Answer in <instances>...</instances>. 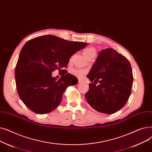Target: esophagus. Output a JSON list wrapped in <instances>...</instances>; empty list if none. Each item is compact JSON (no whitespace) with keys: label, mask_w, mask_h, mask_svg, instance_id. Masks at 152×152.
Returning a JSON list of instances; mask_svg holds the SVG:
<instances>
[{"label":"esophagus","mask_w":152,"mask_h":152,"mask_svg":"<svg viewBox=\"0 0 152 152\" xmlns=\"http://www.w3.org/2000/svg\"><path fill=\"white\" fill-rule=\"evenodd\" d=\"M83 81L82 80H80V79H78V83H82Z\"/></svg>","instance_id":"34e87169"}]
</instances>
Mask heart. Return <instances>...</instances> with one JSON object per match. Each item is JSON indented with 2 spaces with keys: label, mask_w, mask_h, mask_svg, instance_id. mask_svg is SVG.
<instances>
[{
  "label": "heart",
  "mask_w": 152,
  "mask_h": 152,
  "mask_svg": "<svg viewBox=\"0 0 152 152\" xmlns=\"http://www.w3.org/2000/svg\"><path fill=\"white\" fill-rule=\"evenodd\" d=\"M83 54L84 56L86 57V59H88L90 56L91 55L95 54V50L92 48H86L83 50ZM85 70L82 69H74L72 70V73L74 74L75 76L78 78H82L84 74H85Z\"/></svg>",
  "instance_id": "1"
}]
</instances>
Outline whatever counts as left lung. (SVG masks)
Here are the masks:
<instances>
[{"label": "left lung", "mask_w": 152, "mask_h": 152, "mask_svg": "<svg viewBox=\"0 0 152 152\" xmlns=\"http://www.w3.org/2000/svg\"><path fill=\"white\" fill-rule=\"evenodd\" d=\"M87 77L91 83L85 98L93 109L113 114L126 104L131 93L133 75L126 57L112 48L102 50Z\"/></svg>", "instance_id": "obj_1"}]
</instances>
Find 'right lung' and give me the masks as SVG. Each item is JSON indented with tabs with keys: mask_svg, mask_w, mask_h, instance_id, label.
<instances>
[{
	"mask_svg": "<svg viewBox=\"0 0 152 152\" xmlns=\"http://www.w3.org/2000/svg\"><path fill=\"white\" fill-rule=\"evenodd\" d=\"M87 45L53 35L41 36L25 43L18 57L15 77L18 96L29 109L43 114L59 106L68 86L78 82L64 69L71 56ZM55 69L63 73L58 81L52 77Z\"/></svg>",
	"mask_w": 152,
	"mask_h": 152,
	"instance_id": "right-lung-1",
	"label": "right lung"
}]
</instances>
